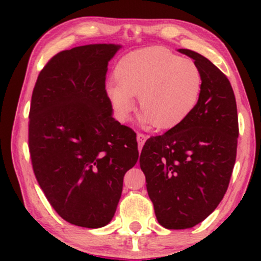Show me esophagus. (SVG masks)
<instances>
[{"label": "esophagus", "mask_w": 261, "mask_h": 261, "mask_svg": "<svg viewBox=\"0 0 261 261\" xmlns=\"http://www.w3.org/2000/svg\"><path fill=\"white\" fill-rule=\"evenodd\" d=\"M136 139H137V143H139V149H141V148H142V146L145 145L146 140H147V136H146V135H143V134H137Z\"/></svg>", "instance_id": "1"}]
</instances>
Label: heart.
I'll return each mask as SVG.
<instances>
[{
    "label": "heart",
    "mask_w": 261,
    "mask_h": 261,
    "mask_svg": "<svg viewBox=\"0 0 261 261\" xmlns=\"http://www.w3.org/2000/svg\"><path fill=\"white\" fill-rule=\"evenodd\" d=\"M116 83L106 93L115 116L127 121L139 97L141 122L157 130H170L194 112L202 92V73L195 62L161 46L136 50L119 60Z\"/></svg>",
    "instance_id": "obj_1"
}]
</instances>
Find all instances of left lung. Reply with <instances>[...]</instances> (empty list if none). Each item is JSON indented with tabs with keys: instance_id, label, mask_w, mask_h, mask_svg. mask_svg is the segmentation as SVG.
Listing matches in <instances>:
<instances>
[{
	"instance_id": "left-lung-1",
	"label": "left lung",
	"mask_w": 261,
	"mask_h": 261,
	"mask_svg": "<svg viewBox=\"0 0 261 261\" xmlns=\"http://www.w3.org/2000/svg\"><path fill=\"white\" fill-rule=\"evenodd\" d=\"M178 51L201 71V97L187 120L149 137L140 155L155 217L168 229L191 228L215 211L228 188L239 135L226 74L193 50Z\"/></svg>"
}]
</instances>
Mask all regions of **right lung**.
Listing matches in <instances>:
<instances>
[{
	"mask_svg": "<svg viewBox=\"0 0 261 261\" xmlns=\"http://www.w3.org/2000/svg\"><path fill=\"white\" fill-rule=\"evenodd\" d=\"M121 45L91 44L56 54L39 73L29 112L35 178L67 222L112 221L125 173L139 160L136 134L113 118L108 62Z\"/></svg>",
	"mask_w": 261,
	"mask_h": 261,
	"instance_id": "add662e5",
	"label": "right lung"
}]
</instances>
